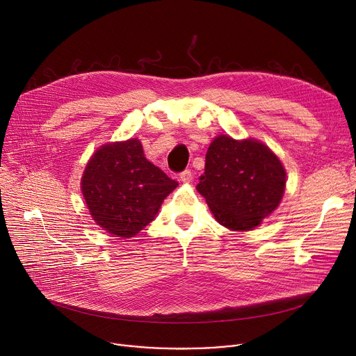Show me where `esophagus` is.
Instances as JSON below:
<instances>
[{"label": "esophagus", "instance_id": "1", "mask_svg": "<svg viewBox=\"0 0 356 356\" xmlns=\"http://www.w3.org/2000/svg\"><path fill=\"white\" fill-rule=\"evenodd\" d=\"M191 179H193V172L191 170H184L183 173H180V180L183 181V183H190L191 181Z\"/></svg>", "mask_w": 356, "mask_h": 356}]
</instances>
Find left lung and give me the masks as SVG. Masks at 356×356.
<instances>
[{
    "mask_svg": "<svg viewBox=\"0 0 356 356\" xmlns=\"http://www.w3.org/2000/svg\"><path fill=\"white\" fill-rule=\"evenodd\" d=\"M286 177L282 161L264 142L218 135L207 149L204 175L195 188L218 224L246 232L279 207Z\"/></svg>",
    "mask_w": 356,
    "mask_h": 356,
    "instance_id": "1",
    "label": "left lung"
}]
</instances>
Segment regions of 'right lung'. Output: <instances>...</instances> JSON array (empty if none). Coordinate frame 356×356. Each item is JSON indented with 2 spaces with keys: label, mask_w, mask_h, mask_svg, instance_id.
<instances>
[{
  "label": "right lung",
  "mask_w": 356,
  "mask_h": 356,
  "mask_svg": "<svg viewBox=\"0 0 356 356\" xmlns=\"http://www.w3.org/2000/svg\"><path fill=\"white\" fill-rule=\"evenodd\" d=\"M80 184L94 222L124 239L154 221L179 186L145 158L138 138L101 145L88 159Z\"/></svg>",
  "instance_id": "1"
}]
</instances>
